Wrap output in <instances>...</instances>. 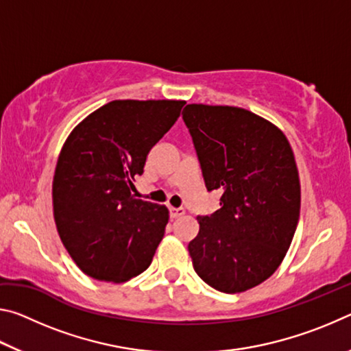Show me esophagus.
<instances>
[{"instance_id":"esophagus-1","label":"esophagus","mask_w":351,"mask_h":351,"mask_svg":"<svg viewBox=\"0 0 351 351\" xmlns=\"http://www.w3.org/2000/svg\"><path fill=\"white\" fill-rule=\"evenodd\" d=\"M169 212H170V218H178V217H182L186 210L182 209V207H169Z\"/></svg>"}]
</instances>
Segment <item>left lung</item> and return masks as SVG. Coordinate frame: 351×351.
<instances>
[{"mask_svg":"<svg viewBox=\"0 0 351 351\" xmlns=\"http://www.w3.org/2000/svg\"><path fill=\"white\" fill-rule=\"evenodd\" d=\"M182 119L206 189L221 190L219 209L198 217L189 243L193 269L221 293H243L274 274L299 223L294 153L274 123L239 106L190 104Z\"/></svg>","mask_w":351,"mask_h":351,"instance_id":"obj_1","label":"left lung"}]
</instances>
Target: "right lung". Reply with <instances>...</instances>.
I'll return each mask as SVG.
<instances>
[{
  "label": "right lung",
  "mask_w": 351,
  "mask_h": 351,
  "mask_svg": "<svg viewBox=\"0 0 351 351\" xmlns=\"http://www.w3.org/2000/svg\"><path fill=\"white\" fill-rule=\"evenodd\" d=\"M184 100H112L83 119L58 156L52 204L63 246L86 276L127 282L150 266L169 210L134 198L147 154Z\"/></svg>",
  "instance_id": "add662e5"
}]
</instances>
